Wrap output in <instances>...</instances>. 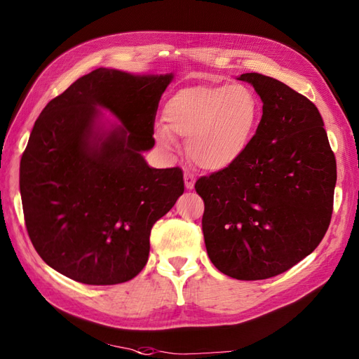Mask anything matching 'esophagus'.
<instances>
[{
    "mask_svg": "<svg viewBox=\"0 0 359 359\" xmlns=\"http://www.w3.org/2000/svg\"><path fill=\"white\" fill-rule=\"evenodd\" d=\"M194 182H196V178L191 172H184V184H186V189L187 190H193L194 189Z\"/></svg>",
    "mask_w": 359,
    "mask_h": 359,
    "instance_id": "obj_1",
    "label": "esophagus"
}]
</instances>
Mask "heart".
Here are the masks:
<instances>
[{
  "label": "heart",
  "mask_w": 359,
  "mask_h": 359,
  "mask_svg": "<svg viewBox=\"0 0 359 359\" xmlns=\"http://www.w3.org/2000/svg\"><path fill=\"white\" fill-rule=\"evenodd\" d=\"M165 124L154 136L166 151L178 148L177 137L187 140L193 163L205 170L229 168L248 149L260 118L255 91L241 83L198 85L178 91L166 103Z\"/></svg>",
  "instance_id": "heart-1"
}]
</instances>
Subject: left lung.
<instances>
[{
    "instance_id": "obj_1",
    "label": "left lung",
    "mask_w": 359,
    "mask_h": 359,
    "mask_svg": "<svg viewBox=\"0 0 359 359\" xmlns=\"http://www.w3.org/2000/svg\"><path fill=\"white\" fill-rule=\"evenodd\" d=\"M238 79L259 94L262 119L245 153L194 189L214 266L236 280H265L297 265L327 233L337 165L307 97L260 73Z\"/></svg>"
}]
</instances>
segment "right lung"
I'll return each mask as SVG.
<instances>
[{"label": "right lung", "mask_w": 359, "mask_h": 359, "mask_svg": "<svg viewBox=\"0 0 359 359\" xmlns=\"http://www.w3.org/2000/svg\"><path fill=\"white\" fill-rule=\"evenodd\" d=\"M173 74L97 69L52 99L20 158L25 226L36 252L62 276L106 286L132 280L149 233L184 193L180 168H149L161 94ZM121 126L106 129L98 107Z\"/></svg>", "instance_id": "1"}]
</instances>
